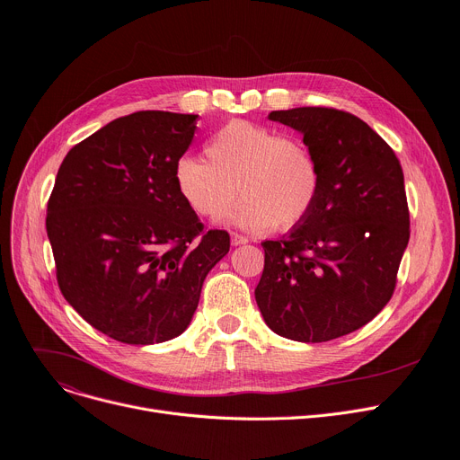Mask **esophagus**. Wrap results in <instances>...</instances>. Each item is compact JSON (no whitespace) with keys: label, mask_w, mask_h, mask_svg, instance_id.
<instances>
[{"label":"esophagus","mask_w":460,"mask_h":460,"mask_svg":"<svg viewBox=\"0 0 460 460\" xmlns=\"http://www.w3.org/2000/svg\"><path fill=\"white\" fill-rule=\"evenodd\" d=\"M231 244H233V246H243V244H248V238H246V236H243V234H238V233H233V234H231Z\"/></svg>","instance_id":"34e87169"}]
</instances>
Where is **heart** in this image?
<instances>
[{"label":"heart","instance_id":"1","mask_svg":"<svg viewBox=\"0 0 460 460\" xmlns=\"http://www.w3.org/2000/svg\"><path fill=\"white\" fill-rule=\"evenodd\" d=\"M208 160L184 155L175 164V184L186 205L208 220L222 217L238 191L244 199L226 222L250 233L291 229L315 207L321 164L307 143L274 128L231 120L205 145Z\"/></svg>","mask_w":460,"mask_h":460}]
</instances>
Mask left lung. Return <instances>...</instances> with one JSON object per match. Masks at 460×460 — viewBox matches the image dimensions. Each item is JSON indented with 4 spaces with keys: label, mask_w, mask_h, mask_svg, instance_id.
Returning a JSON list of instances; mask_svg holds the SVG:
<instances>
[{
    "label": "left lung",
    "mask_w": 460,
    "mask_h": 460,
    "mask_svg": "<svg viewBox=\"0 0 460 460\" xmlns=\"http://www.w3.org/2000/svg\"><path fill=\"white\" fill-rule=\"evenodd\" d=\"M304 136L323 184L315 207L262 243L255 300L272 332L323 343L373 321L390 302L410 238L402 167L367 123L333 108L272 111Z\"/></svg>",
    "instance_id": "obj_1"
}]
</instances>
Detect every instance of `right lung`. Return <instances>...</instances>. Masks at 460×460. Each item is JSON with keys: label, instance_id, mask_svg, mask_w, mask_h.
<instances>
[{"label": "right lung", "instance_id": "1", "mask_svg": "<svg viewBox=\"0 0 460 460\" xmlns=\"http://www.w3.org/2000/svg\"><path fill=\"white\" fill-rule=\"evenodd\" d=\"M198 115L136 111L65 156L48 201L58 283L93 328L127 345L181 335L201 287L229 252L226 231L203 233L175 184Z\"/></svg>", "mask_w": 460, "mask_h": 460}]
</instances>
